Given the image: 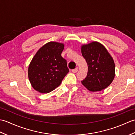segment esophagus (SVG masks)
<instances>
[{"label":"esophagus","mask_w":135,"mask_h":135,"mask_svg":"<svg viewBox=\"0 0 135 135\" xmlns=\"http://www.w3.org/2000/svg\"><path fill=\"white\" fill-rule=\"evenodd\" d=\"M78 71V67H76V68H75V69H74V70H73V73H77Z\"/></svg>","instance_id":"esophagus-1"}]
</instances>
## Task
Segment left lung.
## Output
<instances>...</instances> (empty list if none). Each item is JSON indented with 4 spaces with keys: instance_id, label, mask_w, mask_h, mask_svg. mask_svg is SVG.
<instances>
[{
    "instance_id": "1",
    "label": "left lung",
    "mask_w": 135,
    "mask_h": 135,
    "mask_svg": "<svg viewBox=\"0 0 135 135\" xmlns=\"http://www.w3.org/2000/svg\"><path fill=\"white\" fill-rule=\"evenodd\" d=\"M81 53L88 66V74L82 81L91 91H101L110 85L115 76L113 57L102 44L93 42L81 46Z\"/></svg>"
}]
</instances>
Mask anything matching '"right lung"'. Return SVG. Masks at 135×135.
Returning a JSON list of instances; mask_svg holds the SVG:
<instances>
[{
    "label": "right lung",
    "instance_id": "add662e5",
    "mask_svg": "<svg viewBox=\"0 0 135 135\" xmlns=\"http://www.w3.org/2000/svg\"><path fill=\"white\" fill-rule=\"evenodd\" d=\"M64 45L50 42L37 51L28 67V78L33 88L42 93L53 91L69 72L61 56Z\"/></svg>",
    "mask_w": 135,
    "mask_h": 135
}]
</instances>
